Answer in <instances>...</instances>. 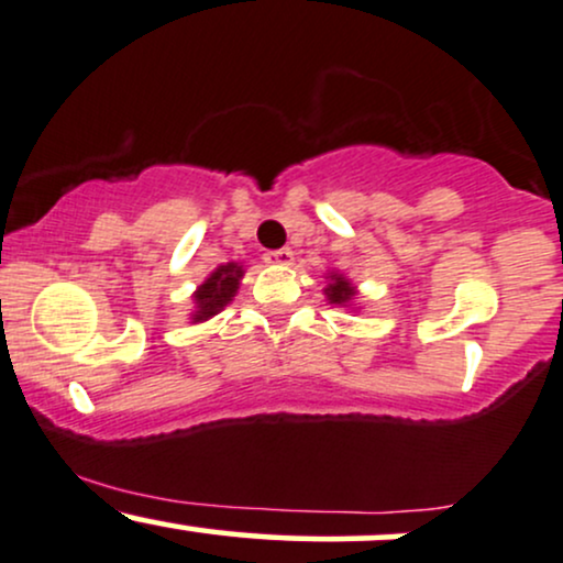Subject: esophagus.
<instances>
[{"mask_svg":"<svg viewBox=\"0 0 563 563\" xmlns=\"http://www.w3.org/2000/svg\"><path fill=\"white\" fill-rule=\"evenodd\" d=\"M263 257H266V263H274V266H289L295 253L289 247H282V250H268Z\"/></svg>","mask_w":563,"mask_h":563,"instance_id":"esophagus-1","label":"esophagus"}]
</instances>
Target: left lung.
I'll list each match as a JSON object with an SVG mask.
<instances>
[{"mask_svg":"<svg viewBox=\"0 0 563 563\" xmlns=\"http://www.w3.org/2000/svg\"><path fill=\"white\" fill-rule=\"evenodd\" d=\"M332 306H350L355 297V287L342 274H329V284L323 289Z\"/></svg>","mask_w":563,"mask_h":563,"instance_id":"1","label":"left lung"}]
</instances>
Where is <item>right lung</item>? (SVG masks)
Masks as SVG:
<instances>
[{"mask_svg":"<svg viewBox=\"0 0 563 563\" xmlns=\"http://www.w3.org/2000/svg\"><path fill=\"white\" fill-rule=\"evenodd\" d=\"M244 268L240 263H227V266H218L213 274L205 279L195 297V313H191V321H208L213 319L218 310H223L231 302V297L236 295L240 289V279H242Z\"/></svg>","mask_w":563,"mask_h":563,"instance_id":"obj_1","label":"right lung"}]
</instances>
